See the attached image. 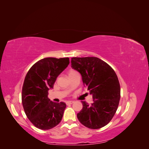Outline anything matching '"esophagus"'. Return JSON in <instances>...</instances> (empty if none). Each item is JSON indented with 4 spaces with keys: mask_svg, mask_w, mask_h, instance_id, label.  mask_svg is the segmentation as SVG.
<instances>
[{
    "mask_svg": "<svg viewBox=\"0 0 149 149\" xmlns=\"http://www.w3.org/2000/svg\"><path fill=\"white\" fill-rule=\"evenodd\" d=\"M74 102L73 101H68L66 102V104H73Z\"/></svg>",
    "mask_w": 149,
    "mask_h": 149,
    "instance_id": "1",
    "label": "esophagus"
}]
</instances>
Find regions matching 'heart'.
Returning <instances> with one entry per match:
<instances>
[{
  "label": "heart",
  "instance_id": "b5f03b06",
  "mask_svg": "<svg viewBox=\"0 0 149 149\" xmlns=\"http://www.w3.org/2000/svg\"><path fill=\"white\" fill-rule=\"evenodd\" d=\"M76 73V71H75L74 70H71V71H70L69 74H72V73Z\"/></svg>",
  "mask_w": 149,
  "mask_h": 149
}]
</instances>
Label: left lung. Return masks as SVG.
Segmentation results:
<instances>
[{
  "mask_svg": "<svg viewBox=\"0 0 149 149\" xmlns=\"http://www.w3.org/2000/svg\"><path fill=\"white\" fill-rule=\"evenodd\" d=\"M71 63L93 99L91 105L81 101L83 109L77 118L86 127L100 129L109 123L118 109L120 97L118 76L109 65L96 57H74Z\"/></svg>",
  "mask_w": 149,
  "mask_h": 149,
  "instance_id": "left-lung-1",
  "label": "left lung"
}]
</instances>
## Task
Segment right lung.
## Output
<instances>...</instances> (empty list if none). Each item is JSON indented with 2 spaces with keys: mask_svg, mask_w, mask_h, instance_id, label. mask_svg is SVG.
I'll return each instance as SVG.
<instances>
[{
  "mask_svg": "<svg viewBox=\"0 0 149 149\" xmlns=\"http://www.w3.org/2000/svg\"><path fill=\"white\" fill-rule=\"evenodd\" d=\"M69 58H45L37 61L26 73L22 87V101L26 117L36 127L48 130L59 124L66 104L48 97L56 78L68 66Z\"/></svg>",
  "mask_w": 149,
  "mask_h": 149,
  "instance_id": "obj_1",
  "label": "right lung"
}]
</instances>
